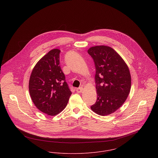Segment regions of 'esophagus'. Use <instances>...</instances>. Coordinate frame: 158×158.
Masks as SVG:
<instances>
[{"instance_id":"obj_1","label":"esophagus","mask_w":158,"mask_h":158,"mask_svg":"<svg viewBox=\"0 0 158 158\" xmlns=\"http://www.w3.org/2000/svg\"><path fill=\"white\" fill-rule=\"evenodd\" d=\"M82 90H83V88H82V87H80V88H77V89H76V91H77V92H78V93L81 92H82Z\"/></svg>"}]
</instances>
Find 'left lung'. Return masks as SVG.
<instances>
[{
	"mask_svg": "<svg viewBox=\"0 0 158 158\" xmlns=\"http://www.w3.org/2000/svg\"><path fill=\"white\" fill-rule=\"evenodd\" d=\"M88 53L95 68V81L97 98L90 106L100 115L111 114L125 102L131 89V75L127 65L111 47H90Z\"/></svg>",
	"mask_w": 158,
	"mask_h": 158,
	"instance_id": "obj_1",
	"label": "left lung"
}]
</instances>
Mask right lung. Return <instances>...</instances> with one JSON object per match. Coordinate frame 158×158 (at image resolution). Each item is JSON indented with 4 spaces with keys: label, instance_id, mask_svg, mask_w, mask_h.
Returning <instances> with one entry per match:
<instances>
[{
    "label": "right lung",
    "instance_id": "add662e5",
    "mask_svg": "<svg viewBox=\"0 0 158 158\" xmlns=\"http://www.w3.org/2000/svg\"><path fill=\"white\" fill-rule=\"evenodd\" d=\"M57 48L50 50L33 68L30 80L29 92L36 108L49 115H55L67 106L70 89L60 65Z\"/></svg>",
    "mask_w": 158,
    "mask_h": 158
}]
</instances>
